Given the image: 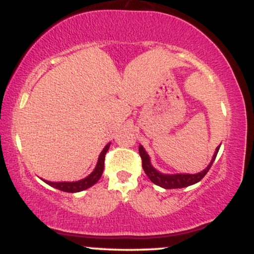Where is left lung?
<instances>
[{
    "mask_svg": "<svg viewBox=\"0 0 254 254\" xmlns=\"http://www.w3.org/2000/svg\"><path fill=\"white\" fill-rule=\"evenodd\" d=\"M218 149H220V145H218L216 150H215V154L212 155V159L210 164L208 165V167H206L205 170H203L202 172H199V173L165 174L157 171L156 168H154V166L151 165L150 162V157L148 155L147 151H145L143 145H139L138 147L139 155H141V159H142V167H143L145 174H147L148 178H149L155 185L161 186V188L164 189H182V188H186V186L193 185V184L200 182V180L204 178V176H205V174L209 172V170H210L212 162H214L215 159H216Z\"/></svg>",
    "mask_w": 254,
    "mask_h": 254,
    "instance_id": "left-lung-1",
    "label": "left lung"
}]
</instances>
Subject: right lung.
Masks as SVG:
<instances>
[{"mask_svg": "<svg viewBox=\"0 0 254 254\" xmlns=\"http://www.w3.org/2000/svg\"><path fill=\"white\" fill-rule=\"evenodd\" d=\"M110 144L111 143L105 145L103 151H101L100 155L98 157V162H97V166H95V168L93 170V172L89 174V176L83 178V179L77 180V182H49V180H44V182L48 184V185L52 186V188L57 189V190L64 191V192H71V193L87 190V189H89L90 186L97 184L98 180L100 179L101 176H103L105 155H106L107 150H109Z\"/></svg>", "mask_w": 254, "mask_h": 254, "instance_id": "obj_1", "label": "right lung"}]
</instances>
